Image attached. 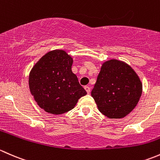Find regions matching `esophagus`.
Wrapping results in <instances>:
<instances>
[{
	"instance_id": "obj_1",
	"label": "esophagus",
	"mask_w": 160,
	"mask_h": 160,
	"mask_svg": "<svg viewBox=\"0 0 160 160\" xmlns=\"http://www.w3.org/2000/svg\"><path fill=\"white\" fill-rule=\"evenodd\" d=\"M85 89L87 92V93L90 94V92H91V88L89 86H85Z\"/></svg>"
}]
</instances>
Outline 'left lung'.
I'll use <instances>...</instances> for the list:
<instances>
[{
  "instance_id": "1",
  "label": "left lung",
  "mask_w": 160,
  "mask_h": 160,
  "mask_svg": "<svg viewBox=\"0 0 160 160\" xmlns=\"http://www.w3.org/2000/svg\"><path fill=\"white\" fill-rule=\"evenodd\" d=\"M142 83L129 65L112 58L103 62L92 96L101 113L109 118H122L138 104Z\"/></svg>"
}]
</instances>
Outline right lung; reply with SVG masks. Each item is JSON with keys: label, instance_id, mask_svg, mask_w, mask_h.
I'll return each instance as SVG.
<instances>
[{"label": "right lung", "instance_id": "obj_1", "mask_svg": "<svg viewBox=\"0 0 160 160\" xmlns=\"http://www.w3.org/2000/svg\"><path fill=\"white\" fill-rule=\"evenodd\" d=\"M73 58L62 49L50 51L34 64L28 84L34 101L46 112L61 115L87 94L72 71Z\"/></svg>", "mask_w": 160, "mask_h": 160}]
</instances>
